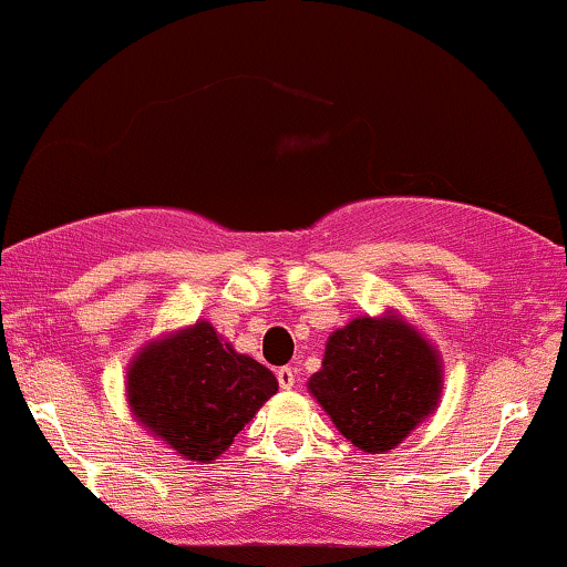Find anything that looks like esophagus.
Here are the masks:
<instances>
[{"mask_svg":"<svg viewBox=\"0 0 567 567\" xmlns=\"http://www.w3.org/2000/svg\"><path fill=\"white\" fill-rule=\"evenodd\" d=\"M278 383H281V389H291L297 381V370L295 368H278Z\"/></svg>","mask_w":567,"mask_h":567,"instance_id":"1","label":"esophagus"}]
</instances>
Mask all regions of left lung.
Here are the masks:
<instances>
[{
	"instance_id": "left-lung-1",
	"label": "left lung",
	"mask_w": 567,
	"mask_h": 567,
	"mask_svg": "<svg viewBox=\"0 0 567 567\" xmlns=\"http://www.w3.org/2000/svg\"><path fill=\"white\" fill-rule=\"evenodd\" d=\"M310 394L359 452L403 443L441 403V357L400 316H359L327 340Z\"/></svg>"
}]
</instances>
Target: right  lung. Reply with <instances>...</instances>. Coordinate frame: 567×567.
I'll return each mask as SVG.
<instances>
[{"label":"right lung","instance_id":"1","mask_svg":"<svg viewBox=\"0 0 567 567\" xmlns=\"http://www.w3.org/2000/svg\"><path fill=\"white\" fill-rule=\"evenodd\" d=\"M276 392V375L237 354L208 321L151 340L126 370V398L137 422L192 462L227 452Z\"/></svg>","mask_w":567,"mask_h":567}]
</instances>
